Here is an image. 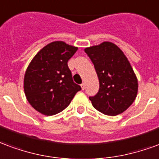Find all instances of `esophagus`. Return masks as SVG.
I'll return each mask as SVG.
<instances>
[{"mask_svg":"<svg viewBox=\"0 0 159 159\" xmlns=\"http://www.w3.org/2000/svg\"><path fill=\"white\" fill-rule=\"evenodd\" d=\"M80 86L82 90H84V88H85V84H84V83H82V84H80Z\"/></svg>","mask_w":159,"mask_h":159,"instance_id":"34e87169","label":"esophagus"}]
</instances>
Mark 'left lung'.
Segmentation results:
<instances>
[{"mask_svg":"<svg viewBox=\"0 0 159 159\" xmlns=\"http://www.w3.org/2000/svg\"><path fill=\"white\" fill-rule=\"evenodd\" d=\"M97 72L99 91L90 97L101 113L115 116L130 106L138 91V80L128 58L115 44L104 41L84 49Z\"/></svg>","mask_w":159,"mask_h":159,"instance_id":"8db88e82","label":"left lung"}]
</instances>
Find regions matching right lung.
Masks as SVG:
<instances>
[{"label": "right lung", "instance_id": "1", "mask_svg": "<svg viewBox=\"0 0 159 159\" xmlns=\"http://www.w3.org/2000/svg\"><path fill=\"white\" fill-rule=\"evenodd\" d=\"M78 50L63 41L44 46L28 66L24 79V93L34 109L52 116L70 104L81 87L73 81L68 62Z\"/></svg>", "mask_w": 159, "mask_h": 159}]
</instances>
